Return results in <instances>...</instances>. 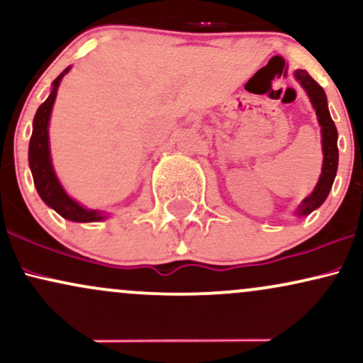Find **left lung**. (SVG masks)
Listing matches in <instances>:
<instances>
[{"mask_svg": "<svg viewBox=\"0 0 363 363\" xmlns=\"http://www.w3.org/2000/svg\"><path fill=\"white\" fill-rule=\"evenodd\" d=\"M295 80L301 83V86L307 91V97L311 99L312 107H314L318 123L320 126V143H323V169L314 191L303 198V201L294 211L297 216H307L312 211L326 201L329 191H331L333 182H335L336 170H338V131H336L335 123H333L331 114L328 109V99L324 94L323 86L319 85L314 78L311 77L306 69H297L294 73Z\"/></svg>", "mask_w": 363, "mask_h": 363, "instance_id": "1", "label": "left lung"}]
</instances>
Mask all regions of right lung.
<instances>
[{"mask_svg":"<svg viewBox=\"0 0 363 363\" xmlns=\"http://www.w3.org/2000/svg\"><path fill=\"white\" fill-rule=\"evenodd\" d=\"M72 69V66L62 72L56 80L52 82V89L45 102L40 104V107L35 112L34 124H32V136L30 143H28V165H30L32 177H34V184L40 199L52 208L56 213H60L62 218L72 220L78 223H89V222H102L107 218L106 211L101 210H90L85 208L77 199L65 191V187L56 176V170L52 167L51 158V147H49V121H51V112L54 101L57 95V86L66 73Z\"/></svg>","mask_w":363,"mask_h":363,"instance_id":"obj_1","label":"right lung"}]
</instances>
